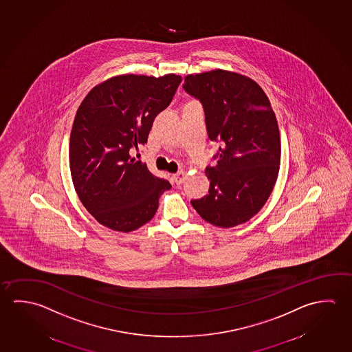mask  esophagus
Returning <instances> with one entry per match:
<instances>
[{
  "mask_svg": "<svg viewBox=\"0 0 352 352\" xmlns=\"http://www.w3.org/2000/svg\"><path fill=\"white\" fill-rule=\"evenodd\" d=\"M185 177H186V173H185L184 170H179L178 173L173 174L172 179H173L175 184H182Z\"/></svg>",
  "mask_w": 352,
  "mask_h": 352,
  "instance_id": "esophagus-1",
  "label": "esophagus"
}]
</instances>
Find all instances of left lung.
Here are the masks:
<instances>
[{
	"instance_id": "obj_1",
	"label": "left lung",
	"mask_w": 352,
	"mask_h": 352,
	"mask_svg": "<svg viewBox=\"0 0 352 352\" xmlns=\"http://www.w3.org/2000/svg\"><path fill=\"white\" fill-rule=\"evenodd\" d=\"M184 82L185 91L204 105L208 139L219 144L217 164L205 170L208 194L191 205L211 225H242L259 212L276 183V116L263 88L238 72L212 69L185 76Z\"/></svg>"
}]
</instances>
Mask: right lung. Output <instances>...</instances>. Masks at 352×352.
<instances>
[{"label": "right lung", "mask_w": 352, "mask_h": 352, "mask_svg": "<svg viewBox=\"0 0 352 352\" xmlns=\"http://www.w3.org/2000/svg\"><path fill=\"white\" fill-rule=\"evenodd\" d=\"M182 82L175 74L119 75L93 87L76 113L69 169L87 211L113 231L146 225L162 192L172 188L133 156Z\"/></svg>", "instance_id": "right-lung-1"}]
</instances>
